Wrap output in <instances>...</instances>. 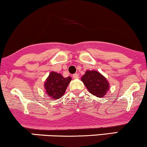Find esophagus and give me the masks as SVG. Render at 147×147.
Returning <instances> with one entry per match:
<instances>
[{"instance_id": "34e87169", "label": "esophagus", "mask_w": 147, "mask_h": 147, "mask_svg": "<svg viewBox=\"0 0 147 147\" xmlns=\"http://www.w3.org/2000/svg\"><path fill=\"white\" fill-rule=\"evenodd\" d=\"M79 78V76H78V74H75L73 75V78H74V79H76V78Z\"/></svg>"}]
</instances>
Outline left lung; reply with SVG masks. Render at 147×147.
Listing matches in <instances>:
<instances>
[{
  "label": "left lung",
  "instance_id": "left-lung-1",
  "mask_svg": "<svg viewBox=\"0 0 147 147\" xmlns=\"http://www.w3.org/2000/svg\"><path fill=\"white\" fill-rule=\"evenodd\" d=\"M81 80L89 92L96 97H104L109 88L107 79L97 71H87Z\"/></svg>",
  "mask_w": 147,
  "mask_h": 147
}]
</instances>
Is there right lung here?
<instances>
[{
	"instance_id": "right-lung-1",
	"label": "right lung",
	"mask_w": 147,
	"mask_h": 147,
	"mask_svg": "<svg viewBox=\"0 0 147 147\" xmlns=\"http://www.w3.org/2000/svg\"><path fill=\"white\" fill-rule=\"evenodd\" d=\"M71 78H64L60 74L51 72L45 83L46 93L53 99H59L64 94Z\"/></svg>"
}]
</instances>
